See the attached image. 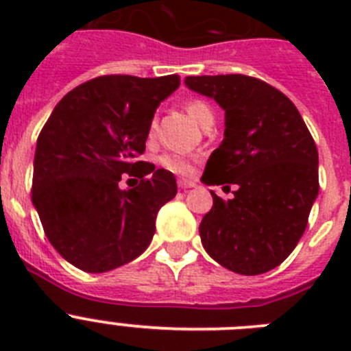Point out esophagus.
<instances>
[{"instance_id": "34e87169", "label": "esophagus", "mask_w": 351, "mask_h": 351, "mask_svg": "<svg viewBox=\"0 0 351 351\" xmlns=\"http://www.w3.org/2000/svg\"><path fill=\"white\" fill-rule=\"evenodd\" d=\"M178 184L181 190H186V188H195V186H197V182H195L193 179H179Z\"/></svg>"}]
</instances>
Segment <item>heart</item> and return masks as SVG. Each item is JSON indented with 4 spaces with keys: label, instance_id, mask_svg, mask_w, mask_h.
I'll list each match as a JSON object with an SVG mask.
<instances>
[{
    "label": "heart",
    "instance_id": "obj_1",
    "mask_svg": "<svg viewBox=\"0 0 351 351\" xmlns=\"http://www.w3.org/2000/svg\"><path fill=\"white\" fill-rule=\"evenodd\" d=\"M186 112L190 114L195 121H197L200 126H206L214 121V110L207 101L198 100V98H193V100L186 101ZM156 119H153L149 123V137H153L154 132H156ZM160 165L163 169H167L169 172L173 173H181V176H186V173H191L193 170V156H188V154L182 153H167L160 156Z\"/></svg>",
    "mask_w": 351,
    "mask_h": 351
}]
</instances>
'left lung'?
<instances>
[{
    "label": "left lung",
    "instance_id": "1",
    "mask_svg": "<svg viewBox=\"0 0 351 351\" xmlns=\"http://www.w3.org/2000/svg\"><path fill=\"white\" fill-rule=\"evenodd\" d=\"M184 84L225 110V138L202 181L237 186L226 202L210 191L213 209L198 228L204 247L228 271L263 274L290 255L308 226L320 188L315 141L290 98L263 80L234 73Z\"/></svg>",
    "mask_w": 351,
    "mask_h": 351
}]
</instances>
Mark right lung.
<instances>
[{"label": "right lung", "mask_w": 351, "mask_h": 351, "mask_svg": "<svg viewBox=\"0 0 351 351\" xmlns=\"http://www.w3.org/2000/svg\"><path fill=\"white\" fill-rule=\"evenodd\" d=\"M179 84V75L96 77L64 95L40 132L33 206L56 251L80 271H112L151 244L178 182L138 156L158 105ZM125 175L141 182L121 191Z\"/></svg>", "instance_id": "1"}]
</instances>
